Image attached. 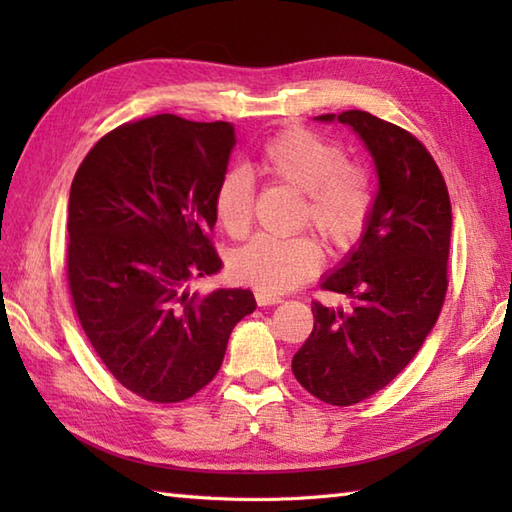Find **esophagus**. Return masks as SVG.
<instances>
[{"label":"esophagus","mask_w":512,"mask_h":512,"mask_svg":"<svg viewBox=\"0 0 512 512\" xmlns=\"http://www.w3.org/2000/svg\"><path fill=\"white\" fill-rule=\"evenodd\" d=\"M255 301H257V306H275V303H281V297L273 295V292L255 290Z\"/></svg>","instance_id":"esophagus-1"}]
</instances>
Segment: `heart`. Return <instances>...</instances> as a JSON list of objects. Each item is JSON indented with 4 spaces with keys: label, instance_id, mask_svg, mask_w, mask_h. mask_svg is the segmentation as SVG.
I'll return each instance as SVG.
<instances>
[{
    "label": "heart",
    "instance_id": "obj_1",
    "mask_svg": "<svg viewBox=\"0 0 512 512\" xmlns=\"http://www.w3.org/2000/svg\"><path fill=\"white\" fill-rule=\"evenodd\" d=\"M253 169L264 182L299 193L297 228H312L336 253L354 248L367 233L376 211V182L336 140L306 127H286L257 151ZM253 211V180L242 169L226 171L213 191L217 226L242 239L253 226ZM321 264L323 250L310 235H262L235 250L228 270L239 284L288 292L317 275Z\"/></svg>",
    "mask_w": 512,
    "mask_h": 512
}]
</instances>
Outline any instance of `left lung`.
Returning <instances> with one entry per match:
<instances>
[{
    "label": "left lung",
    "instance_id": "obj_1",
    "mask_svg": "<svg viewBox=\"0 0 512 512\" xmlns=\"http://www.w3.org/2000/svg\"><path fill=\"white\" fill-rule=\"evenodd\" d=\"M319 121H334L323 114ZM372 151L376 211L358 248L321 290L352 308L312 301L314 328L292 356V374L314 398L350 407L387 387L436 325L449 288L451 200L420 140L369 112L339 114Z\"/></svg>",
    "mask_w": 512,
    "mask_h": 512
}]
</instances>
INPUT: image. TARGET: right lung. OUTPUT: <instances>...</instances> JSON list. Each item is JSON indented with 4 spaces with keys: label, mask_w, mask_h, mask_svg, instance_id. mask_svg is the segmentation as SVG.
<instances>
[{
    "label": "right lung",
    "mask_w": 512,
    "mask_h": 512,
    "mask_svg": "<svg viewBox=\"0 0 512 512\" xmlns=\"http://www.w3.org/2000/svg\"><path fill=\"white\" fill-rule=\"evenodd\" d=\"M231 123L158 114L107 132L74 173L68 288L81 328L125 389L182 402L222 367L244 288L191 292L222 270L213 191L235 147Z\"/></svg>",
    "instance_id": "add662e5"
}]
</instances>
